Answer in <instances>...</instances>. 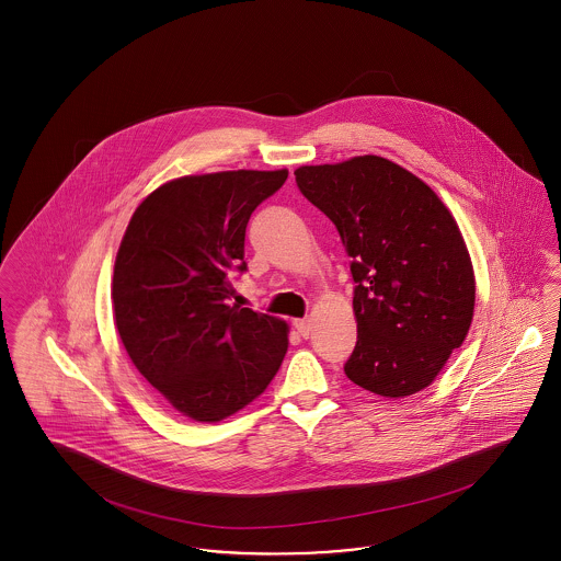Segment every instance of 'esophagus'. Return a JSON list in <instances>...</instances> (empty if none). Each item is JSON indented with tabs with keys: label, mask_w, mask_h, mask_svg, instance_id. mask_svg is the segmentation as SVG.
I'll return each mask as SVG.
<instances>
[{
	"label": "esophagus",
	"mask_w": 561,
	"mask_h": 561,
	"mask_svg": "<svg viewBox=\"0 0 561 561\" xmlns=\"http://www.w3.org/2000/svg\"><path fill=\"white\" fill-rule=\"evenodd\" d=\"M295 329L298 330V334H300L302 339H309V334H311V322H309L307 318L295 320Z\"/></svg>",
	"instance_id": "obj_1"
}]
</instances>
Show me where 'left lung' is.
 Segmentation results:
<instances>
[{
    "label": "left lung",
    "mask_w": 561,
    "mask_h": 561,
    "mask_svg": "<svg viewBox=\"0 0 561 561\" xmlns=\"http://www.w3.org/2000/svg\"><path fill=\"white\" fill-rule=\"evenodd\" d=\"M295 175L352 259L358 341L345 375L386 398L428 388L474 311V273L454 216L417 175L375 154Z\"/></svg>",
    "instance_id": "1"
}]
</instances>
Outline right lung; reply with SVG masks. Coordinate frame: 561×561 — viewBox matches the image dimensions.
Listing matches in <instances>:
<instances>
[{"instance_id":"1","label":"right lung","mask_w":561,"mask_h":561,"mask_svg":"<svg viewBox=\"0 0 561 561\" xmlns=\"http://www.w3.org/2000/svg\"><path fill=\"white\" fill-rule=\"evenodd\" d=\"M288 178L277 171L186 175L159 186L121 241L112 307L137 370L195 422H220L263 394L288 350V324L229 305L245 271L252 211Z\"/></svg>"}]
</instances>
